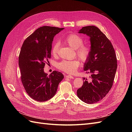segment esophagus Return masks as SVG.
<instances>
[{"mask_svg":"<svg viewBox=\"0 0 132 132\" xmlns=\"http://www.w3.org/2000/svg\"><path fill=\"white\" fill-rule=\"evenodd\" d=\"M65 77L67 78H69V79H74L73 76L70 75H66Z\"/></svg>","mask_w":132,"mask_h":132,"instance_id":"1","label":"esophagus"}]
</instances>
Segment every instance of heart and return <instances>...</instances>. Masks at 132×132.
Returning <instances> with one entry per match:
<instances>
[{
	"label": "heart",
	"mask_w": 132,
	"mask_h": 132,
	"mask_svg": "<svg viewBox=\"0 0 132 132\" xmlns=\"http://www.w3.org/2000/svg\"><path fill=\"white\" fill-rule=\"evenodd\" d=\"M64 43L76 50V54L82 62H86L89 59L91 54V48L87 46H84L83 39L76 34H72L68 36L64 40ZM59 48L58 43H55L53 45L51 49V54L53 56H57ZM80 65L78 59L63 60L57 64V68L68 73H73L77 70Z\"/></svg>",
	"instance_id": "obj_1"
}]
</instances>
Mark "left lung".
I'll list each match as a JSON object with an SVG mask.
<instances>
[{
    "mask_svg": "<svg viewBox=\"0 0 132 132\" xmlns=\"http://www.w3.org/2000/svg\"><path fill=\"white\" fill-rule=\"evenodd\" d=\"M79 33L90 37L91 54L84 70L91 74V80L84 78L77 95L83 102L93 104L105 97L113 85L117 68L116 54L111 41L98 27H83Z\"/></svg>",
    "mask_w": 132,
    "mask_h": 132,
    "instance_id": "8db88e82",
    "label": "left lung"
}]
</instances>
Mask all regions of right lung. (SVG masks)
Returning a JSON list of instances; mask_svg holds the SVG:
<instances>
[{"label":"right lung","instance_id":"1","mask_svg":"<svg viewBox=\"0 0 132 132\" xmlns=\"http://www.w3.org/2000/svg\"><path fill=\"white\" fill-rule=\"evenodd\" d=\"M64 28L44 26L36 30L23 43L19 57L21 80L27 94L35 100L44 102L56 94L64 75L53 71H44L45 63L51 57L52 44L55 35Z\"/></svg>","mask_w":132,"mask_h":132}]
</instances>
